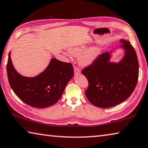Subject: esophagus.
I'll use <instances>...</instances> for the list:
<instances>
[{"mask_svg": "<svg viewBox=\"0 0 148 148\" xmlns=\"http://www.w3.org/2000/svg\"><path fill=\"white\" fill-rule=\"evenodd\" d=\"M74 69V74L77 75V74H79L80 73H81V72H80L79 69L78 68H77V67L75 66Z\"/></svg>", "mask_w": 148, "mask_h": 148, "instance_id": "obj_1", "label": "esophagus"}]
</instances>
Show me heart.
Returning <instances> with one entry per match:
<instances>
[{"label": "heart", "instance_id": "obj_1", "mask_svg": "<svg viewBox=\"0 0 148 148\" xmlns=\"http://www.w3.org/2000/svg\"><path fill=\"white\" fill-rule=\"evenodd\" d=\"M86 43L74 45L69 48V52L73 56H78V63L82 66H88L95 62L101 53V48L94 46L88 48Z\"/></svg>", "mask_w": 148, "mask_h": 148}]
</instances>
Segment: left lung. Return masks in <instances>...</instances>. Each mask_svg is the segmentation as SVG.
Segmentation results:
<instances>
[{
	"label": "left lung",
	"mask_w": 148,
	"mask_h": 148,
	"mask_svg": "<svg viewBox=\"0 0 148 148\" xmlns=\"http://www.w3.org/2000/svg\"><path fill=\"white\" fill-rule=\"evenodd\" d=\"M116 48L125 53L118 62L110 61L112 53H102L95 63L83 69L88 87L85 95L91 103L100 108H109L125 100L135 90L138 78V61L130 42L120 40Z\"/></svg>",
	"instance_id": "1"
}]
</instances>
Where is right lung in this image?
Returning a JSON list of instances; mask_svg holds the SVG:
<instances>
[{"mask_svg":"<svg viewBox=\"0 0 148 148\" xmlns=\"http://www.w3.org/2000/svg\"><path fill=\"white\" fill-rule=\"evenodd\" d=\"M7 74L11 88L21 100L32 107L45 108L61 98L67 83L74 76V69L71 63L52 58L47 68L38 75L23 76L13 66L10 51Z\"/></svg>","mask_w":148,"mask_h":148,"instance_id":"right-lung-1","label":"right lung"}]
</instances>
